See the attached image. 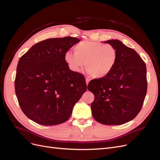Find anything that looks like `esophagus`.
I'll return each instance as SVG.
<instances>
[{"mask_svg":"<svg viewBox=\"0 0 160 160\" xmlns=\"http://www.w3.org/2000/svg\"><path fill=\"white\" fill-rule=\"evenodd\" d=\"M89 81H90V80H89L88 78H86V84H87V85H88V83H89Z\"/></svg>","mask_w":160,"mask_h":160,"instance_id":"34e87169","label":"esophagus"}]
</instances>
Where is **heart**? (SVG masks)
<instances>
[{
    "mask_svg": "<svg viewBox=\"0 0 160 160\" xmlns=\"http://www.w3.org/2000/svg\"><path fill=\"white\" fill-rule=\"evenodd\" d=\"M74 52L67 51L64 58L69 69L79 72L84 66L91 77L103 78L113 71L118 60V52L110 45L84 41L74 47Z\"/></svg>",
    "mask_w": 160,
    "mask_h": 160,
    "instance_id": "obj_1",
    "label": "heart"
}]
</instances>
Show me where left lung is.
Here are the masks:
<instances>
[{
	"instance_id": "left-lung-1",
	"label": "left lung",
	"mask_w": 160,
	"mask_h": 160,
	"mask_svg": "<svg viewBox=\"0 0 160 160\" xmlns=\"http://www.w3.org/2000/svg\"><path fill=\"white\" fill-rule=\"evenodd\" d=\"M105 42L117 51L118 60L108 76L88 85L95 96L92 115L100 123L121 125L134 119L142 108L147 93L146 65L136 51L120 41Z\"/></svg>"
}]
</instances>
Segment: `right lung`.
I'll use <instances>...</instances> for the list:
<instances>
[{
	"label": "right lung",
	"instance_id": "obj_1",
	"mask_svg": "<svg viewBox=\"0 0 160 160\" xmlns=\"http://www.w3.org/2000/svg\"><path fill=\"white\" fill-rule=\"evenodd\" d=\"M79 38H52L34 45L18 61L14 88L18 104L37 123H63L87 89L85 79L65 61V52Z\"/></svg>",
	"mask_w": 160,
	"mask_h": 160
}]
</instances>
